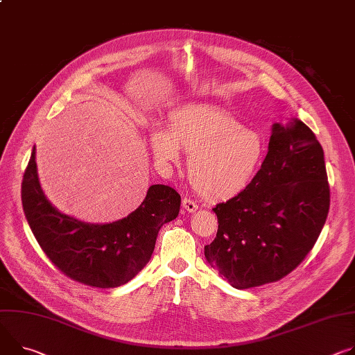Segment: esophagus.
I'll return each instance as SVG.
<instances>
[{"label":"esophagus","instance_id":"obj_1","mask_svg":"<svg viewBox=\"0 0 355 355\" xmlns=\"http://www.w3.org/2000/svg\"><path fill=\"white\" fill-rule=\"evenodd\" d=\"M182 207H184V208H185V211H188V212H194V211H197V209H198L197 202H196L194 200L187 198V197L182 200Z\"/></svg>","mask_w":355,"mask_h":355}]
</instances>
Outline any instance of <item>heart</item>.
Returning <instances> with one entry per match:
<instances>
[{
  "label": "heart",
  "instance_id": "b5f03b06",
  "mask_svg": "<svg viewBox=\"0 0 355 355\" xmlns=\"http://www.w3.org/2000/svg\"><path fill=\"white\" fill-rule=\"evenodd\" d=\"M155 158L177 163L180 150L188 155V177L201 196L231 198L243 191L259 170L266 146L262 136L242 127L231 113L218 107L192 105L175 110L168 119V133L150 136Z\"/></svg>",
  "mask_w": 355,
  "mask_h": 355
}]
</instances>
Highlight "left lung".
<instances>
[{
  "instance_id": "8db88e82",
  "label": "left lung",
  "mask_w": 355,
  "mask_h": 355,
  "mask_svg": "<svg viewBox=\"0 0 355 355\" xmlns=\"http://www.w3.org/2000/svg\"><path fill=\"white\" fill-rule=\"evenodd\" d=\"M329 208L323 147L302 120L276 123L261 170L212 208L218 232L204 249L207 261L236 288L277 282L313 249Z\"/></svg>"
}]
</instances>
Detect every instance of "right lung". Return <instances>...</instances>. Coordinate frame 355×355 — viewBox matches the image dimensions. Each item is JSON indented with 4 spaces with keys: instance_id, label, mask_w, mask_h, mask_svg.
<instances>
[{
    "instance_id": "1",
    "label": "right lung",
    "mask_w": 355,
    "mask_h": 355,
    "mask_svg": "<svg viewBox=\"0 0 355 355\" xmlns=\"http://www.w3.org/2000/svg\"><path fill=\"white\" fill-rule=\"evenodd\" d=\"M21 198L29 228L48 259L75 282L101 288L127 283L148 263L159 228L178 216L181 205L174 188L157 184L127 218L105 225L80 222L45 198L35 147L24 173Z\"/></svg>"
}]
</instances>
